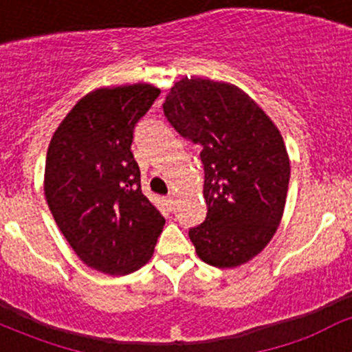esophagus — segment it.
I'll return each mask as SVG.
<instances>
[{
	"label": "esophagus",
	"instance_id": "esophagus-1",
	"mask_svg": "<svg viewBox=\"0 0 352 352\" xmlns=\"http://www.w3.org/2000/svg\"><path fill=\"white\" fill-rule=\"evenodd\" d=\"M166 203H167V208H169V210H174V206H176V201H174L173 195H169V197L166 199Z\"/></svg>",
	"mask_w": 352,
	"mask_h": 352
}]
</instances>
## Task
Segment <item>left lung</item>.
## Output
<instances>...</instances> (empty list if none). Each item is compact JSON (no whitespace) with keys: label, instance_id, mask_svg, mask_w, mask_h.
<instances>
[{"label":"left lung","instance_id":"obj_1","mask_svg":"<svg viewBox=\"0 0 352 352\" xmlns=\"http://www.w3.org/2000/svg\"><path fill=\"white\" fill-rule=\"evenodd\" d=\"M164 114L179 135L203 146L208 213L188 231L197 256L217 268L248 263L284 214L291 166L280 132L247 93L201 77L174 84Z\"/></svg>","mask_w":352,"mask_h":352}]
</instances>
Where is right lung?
Here are the masks:
<instances>
[{
  "label": "right lung",
  "mask_w": 352,
  "mask_h": 352,
  "mask_svg": "<svg viewBox=\"0 0 352 352\" xmlns=\"http://www.w3.org/2000/svg\"><path fill=\"white\" fill-rule=\"evenodd\" d=\"M160 95L151 84L100 88L80 98L47 149L43 192L79 259L126 275L153 256L164 217L141 190L133 129Z\"/></svg>",
  "instance_id": "right-lung-1"
}]
</instances>
